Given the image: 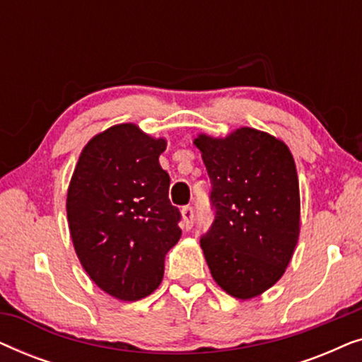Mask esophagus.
I'll return each mask as SVG.
<instances>
[{
	"label": "esophagus",
	"instance_id": "34e87169",
	"mask_svg": "<svg viewBox=\"0 0 362 362\" xmlns=\"http://www.w3.org/2000/svg\"><path fill=\"white\" fill-rule=\"evenodd\" d=\"M182 216V224H185L186 229H191L192 224H194V209L191 206H186L181 209Z\"/></svg>",
	"mask_w": 362,
	"mask_h": 362
}]
</instances>
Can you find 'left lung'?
I'll use <instances>...</instances> for the list:
<instances>
[{"label":"left lung","mask_w":362,"mask_h":362,"mask_svg":"<svg viewBox=\"0 0 362 362\" xmlns=\"http://www.w3.org/2000/svg\"><path fill=\"white\" fill-rule=\"evenodd\" d=\"M216 209L201 237L212 279L239 300L259 296L285 274L300 235L293 156L279 138L242 127L226 138L197 135Z\"/></svg>","instance_id":"1"}]
</instances>
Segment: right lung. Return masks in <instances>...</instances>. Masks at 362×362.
I'll use <instances>...</instances> for the list:
<instances>
[{
	"label": "right lung",
	"instance_id": "add662e5",
	"mask_svg": "<svg viewBox=\"0 0 362 362\" xmlns=\"http://www.w3.org/2000/svg\"><path fill=\"white\" fill-rule=\"evenodd\" d=\"M165 138L120 123L83 146L67 189L74 249L93 284L123 301L151 295L165 257L181 237L170 175L160 166Z\"/></svg>",
	"mask_w": 362,
	"mask_h": 362
}]
</instances>
